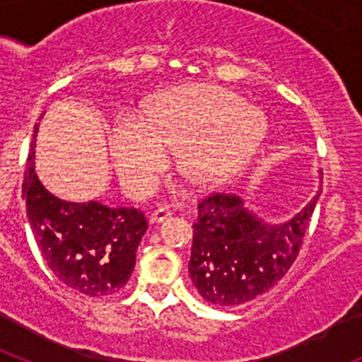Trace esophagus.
Wrapping results in <instances>:
<instances>
[{"mask_svg":"<svg viewBox=\"0 0 362 362\" xmlns=\"http://www.w3.org/2000/svg\"><path fill=\"white\" fill-rule=\"evenodd\" d=\"M170 216H172V210L166 209V206H161V209L153 210V212L150 214V223H163V221L168 219Z\"/></svg>","mask_w":362,"mask_h":362,"instance_id":"esophagus-1","label":"esophagus"}]
</instances>
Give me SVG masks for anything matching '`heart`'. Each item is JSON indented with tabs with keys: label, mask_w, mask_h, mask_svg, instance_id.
Masks as SVG:
<instances>
[{
	"label": "heart",
	"mask_w": 362,
	"mask_h": 362,
	"mask_svg": "<svg viewBox=\"0 0 362 362\" xmlns=\"http://www.w3.org/2000/svg\"><path fill=\"white\" fill-rule=\"evenodd\" d=\"M263 137V121L241 95L214 85H185L159 95L145 123L121 121L110 150L121 179L148 192L179 152V172L196 188L221 185L248 161Z\"/></svg>",
	"instance_id": "1"
}]
</instances>
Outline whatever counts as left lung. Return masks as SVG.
Returning <instances> with one entry per match:
<instances>
[{
    "mask_svg": "<svg viewBox=\"0 0 362 362\" xmlns=\"http://www.w3.org/2000/svg\"><path fill=\"white\" fill-rule=\"evenodd\" d=\"M319 194L293 219L268 225L233 194L197 204L192 243V283L214 306H238L268 292L297 259Z\"/></svg>",
    "mask_w": 362,
    "mask_h": 362,
    "instance_id": "left-lung-1",
    "label": "left lung"
}]
</instances>
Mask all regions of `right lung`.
Instances as JSON below:
<instances>
[{"mask_svg":"<svg viewBox=\"0 0 362 362\" xmlns=\"http://www.w3.org/2000/svg\"><path fill=\"white\" fill-rule=\"evenodd\" d=\"M34 134H37V124ZM34 153L32 145L23 197L45 263L74 292L90 297L116 293L132 276L137 246L148 221L137 209H110L98 201L57 199L37 179Z\"/></svg>","mask_w":362,"mask_h":362,"instance_id":"obj_1","label":"right lung"}]
</instances>
